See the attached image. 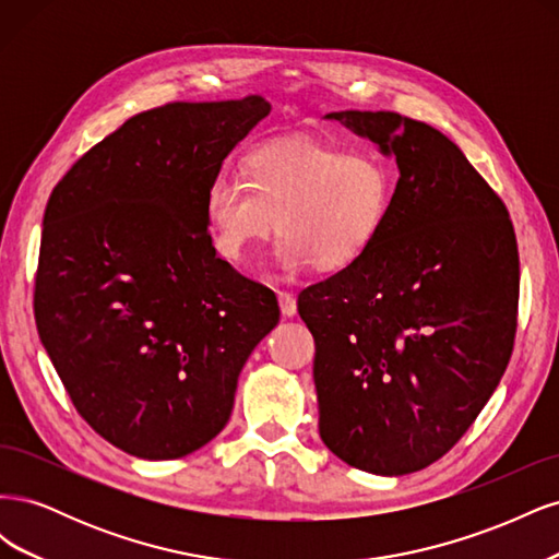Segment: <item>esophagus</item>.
Segmentation results:
<instances>
[{
    "label": "esophagus",
    "mask_w": 559,
    "mask_h": 559,
    "mask_svg": "<svg viewBox=\"0 0 559 559\" xmlns=\"http://www.w3.org/2000/svg\"><path fill=\"white\" fill-rule=\"evenodd\" d=\"M277 300H280V310H282L284 317H296L298 306H296V298H294L292 294L280 292V294H277Z\"/></svg>",
    "instance_id": "34e87169"
}]
</instances>
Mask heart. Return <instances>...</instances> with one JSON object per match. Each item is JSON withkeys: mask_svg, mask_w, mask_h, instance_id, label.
<instances>
[{"mask_svg": "<svg viewBox=\"0 0 559 559\" xmlns=\"http://www.w3.org/2000/svg\"><path fill=\"white\" fill-rule=\"evenodd\" d=\"M242 173L245 183L216 177L205 191L214 249L235 265L249 261L277 218L280 270L343 273L373 247L394 205V175L380 156L312 138L257 146Z\"/></svg>", "mask_w": 559, "mask_h": 559, "instance_id": "heart-1", "label": "heart"}]
</instances>
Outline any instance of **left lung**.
<instances>
[{
	"mask_svg": "<svg viewBox=\"0 0 559 559\" xmlns=\"http://www.w3.org/2000/svg\"><path fill=\"white\" fill-rule=\"evenodd\" d=\"M324 118L394 158L399 181L373 247L298 296L317 345L319 436L354 468L405 476L460 441L509 366L515 233L441 130L394 111Z\"/></svg>",
	"mask_w": 559,
	"mask_h": 559,
	"instance_id": "left-lung-1",
	"label": "left lung"
}]
</instances>
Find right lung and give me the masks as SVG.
Returning a JSON list of instances; mask_svg holds the SVG:
<instances>
[{"instance_id": "1", "label": "right lung", "mask_w": 559, "mask_h": 559, "mask_svg": "<svg viewBox=\"0 0 559 559\" xmlns=\"http://www.w3.org/2000/svg\"><path fill=\"white\" fill-rule=\"evenodd\" d=\"M267 114L257 95L142 111L48 198L37 331L79 415L128 454L210 443L277 326L275 294L216 257L205 216L210 181Z\"/></svg>"}]
</instances>
